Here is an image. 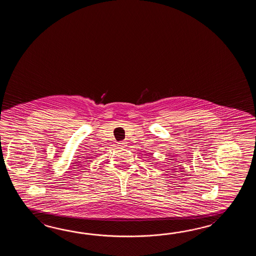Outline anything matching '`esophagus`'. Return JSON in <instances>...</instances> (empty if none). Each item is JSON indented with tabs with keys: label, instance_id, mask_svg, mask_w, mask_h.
<instances>
[{
	"label": "esophagus",
	"instance_id": "esophagus-1",
	"mask_svg": "<svg viewBox=\"0 0 256 256\" xmlns=\"http://www.w3.org/2000/svg\"><path fill=\"white\" fill-rule=\"evenodd\" d=\"M119 146L122 147H126V141H122L120 142H119Z\"/></svg>",
	"mask_w": 256,
	"mask_h": 256
}]
</instances>
